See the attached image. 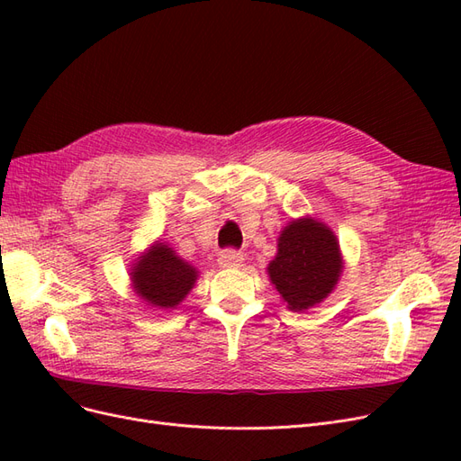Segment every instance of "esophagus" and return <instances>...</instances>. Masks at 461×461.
Returning <instances> with one entry per match:
<instances>
[{
	"mask_svg": "<svg viewBox=\"0 0 461 461\" xmlns=\"http://www.w3.org/2000/svg\"><path fill=\"white\" fill-rule=\"evenodd\" d=\"M217 261L222 269H236L242 265L244 256L240 252H236V249H222Z\"/></svg>",
	"mask_w": 461,
	"mask_h": 461,
	"instance_id": "esophagus-1",
	"label": "esophagus"
}]
</instances>
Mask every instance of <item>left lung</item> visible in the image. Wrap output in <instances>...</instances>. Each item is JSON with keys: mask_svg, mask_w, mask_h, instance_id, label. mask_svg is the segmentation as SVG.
I'll return each instance as SVG.
<instances>
[{"mask_svg": "<svg viewBox=\"0 0 461 461\" xmlns=\"http://www.w3.org/2000/svg\"><path fill=\"white\" fill-rule=\"evenodd\" d=\"M340 246L334 232L312 217L294 219L281 230L267 275L292 312L323 302L342 273Z\"/></svg>", "mask_w": 461, "mask_h": 461, "instance_id": "obj_1", "label": "left lung"}]
</instances>
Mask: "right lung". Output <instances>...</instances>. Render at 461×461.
I'll return each mask as SVG.
<instances>
[{
	"instance_id": "right-lung-1",
	"label": "right lung",
	"mask_w": 461,
	"mask_h": 461,
	"mask_svg": "<svg viewBox=\"0 0 461 461\" xmlns=\"http://www.w3.org/2000/svg\"><path fill=\"white\" fill-rule=\"evenodd\" d=\"M198 271L163 242L153 244L131 269L132 288L151 308L175 310L186 298Z\"/></svg>"
}]
</instances>
